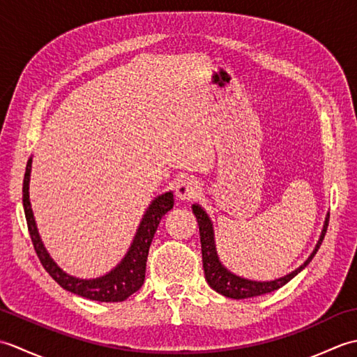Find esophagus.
Returning a JSON list of instances; mask_svg holds the SVG:
<instances>
[{"instance_id":"34e87169","label":"esophagus","mask_w":357,"mask_h":357,"mask_svg":"<svg viewBox=\"0 0 357 357\" xmlns=\"http://www.w3.org/2000/svg\"><path fill=\"white\" fill-rule=\"evenodd\" d=\"M199 195V184L193 178H184L176 184V196L181 201L195 199Z\"/></svg>"}]
</instances>
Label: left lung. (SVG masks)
I'll return each mask as SVG.
<instances>
[{"mask_svg": "<svg viewBox=\"0 0 357 357\" xmlns=\"http://www.w3.org/2000/svg\"><path fill=\"white\" fill-rule=\"evenodd\" d=\"M193 213L198 219V225H199V236H201V250H202V265H204V273H206V280L207 284L213 288L215 291L219 294L225 296V298H231V299H247V298H255V296H261L265 293H271L278 290V288L284 287L287 282L304 270L310 261L313 259L317 250H319L325 233H327V227H328V219L330 213H327L324 221V227L321 231L319 241L316 242L314 250L307 257V261L293 270L288 275L273 279V280H253V279H247L244 276H239L236 273L230 271L229 268L219 259L218 250H216V239H215V230H213V222H211L210 216L207 215V211L204 210L199 204H193L192 206Z\"/></svg>", "mask_w": 357, "mask_h": 357, "instance_id": "8db88e82", "label": "left lung"}]
</instances>
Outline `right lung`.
Returning a JSON list of instances; mask_svg holds the SVG:
<instances>
[{"label": "right lung", "instance_id": "obj_1", "mask_svg": "<svg viewBox=\"0 0 357 357\" xmlns=\"http://www.w3.org/2000/svg\"><path fill=\"white\" fill-rule=\"evenodd\" d=\"M30 172H32V158H29L24 173V183H22V207L29 227L30 238H32L35 252L40 257L45 271L61 285L64 290L75 293L82 298L98 302H123L128 296L138 291L146 279V265L149 248L159 222L162 216L173 208V192H165L150 202L146 213H144L138 230L135 233V238L128 247L126 256L115 268L109 273L92 279H81L66 273L59 265L52 259L47 250H45L38 227L35 222V216L32 211L29 196V184H30Z\"/></svg>", "mask_w": 357, "mask_h": 357}]
</instances>
